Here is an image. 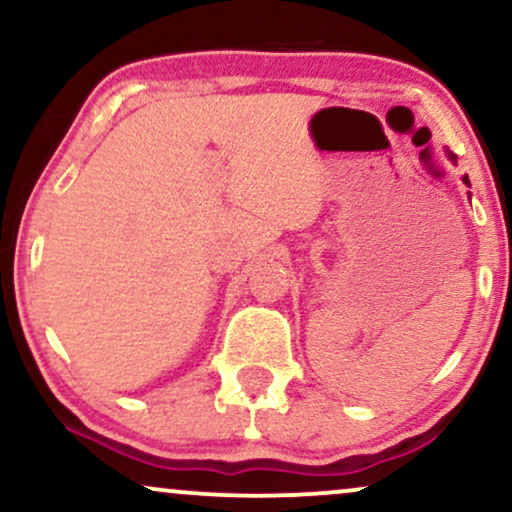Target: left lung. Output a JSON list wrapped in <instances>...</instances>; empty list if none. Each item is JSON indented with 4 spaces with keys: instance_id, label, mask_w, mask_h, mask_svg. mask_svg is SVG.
Instances as JSON below:
<instances>
[{
    "instance_id": "obj_1",
    "label": "left lung",
    "mask_w": 512,
    "mask_h": 512,
    "mask_svg": "<svg viewBox=\"0 0 512 512\" xmlns=\"http://www.w3.org/2000/svg\"><path fill=\"white\" fill-rule=\"evenodd\" d=\"M449 158L454 160V153H449ZM463 184H465V186H470V179H468V174H465V177H463Z\"/></svg>"
}]
</instances>
